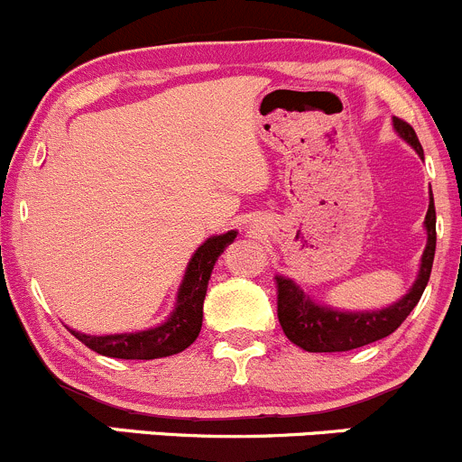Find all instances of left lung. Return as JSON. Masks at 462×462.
<instances>
[{"label":"left lung","instance_id":"1","mask_svg":"<svg viewBox=\"0 0 462 462\" xmlns=\"http://www.w3.org/2000/svg\"><path fill=\"white\" fill-rule=\"evenodd\" d=\"M393 129L425 161L422 144L411 125L393 118ZM422 226L427 232V245L422 250L416 282L398 301L384 306V309L339 310L335 306L315 301L309 292L301 291L295 279L277 274V315L286 337L309 353H339L366 346V344L377 342V339L393 333L407 319V315L416 309L422 292H425L427 282H430L433 254H436V208H433L431 189L430 209H427Z\"/></svg>","mask_w":462,"mask_h":462}]
</instances>
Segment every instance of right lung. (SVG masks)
Here are the masks:
<instances>
[{"label": "right lung", "instance_id": "add662e5", "mask_svg": "<svg viewBox=\"0 0 462 462\" xmlns=\"http://www.w3.org/2000/svg\"><path fill=\"white\" fill-rule=\"evenodd\" d=\"M235 236L236 230L208 236L194 250L192 259L188 261V268H185L179 292H176L174 310L167 315L162 324L153 326V328L136 330V333L114 335H87L80 330H69L91 351L106 357H120V360H156V357L176 356V353L185 351L201 333L203 300L214 263L221 257L223 250L235 241Z\"/></svg>", "mask_w": 462, "mask_h": 462}]
</instances>
